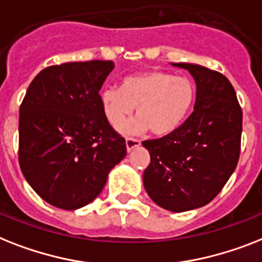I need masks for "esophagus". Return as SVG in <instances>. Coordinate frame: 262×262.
Masks as SVG:
<instances>
[{"label": "esophagus", "instance_id": "34e87169", "mask_svg": "<svg viewBox=\"0 0 262 262\" xmlns=\"http://www.w3.org/2000/svg\"><path fill=\"white\" fill-rule=\"evenodd\" d=\"M125 144H126L127 152H130V150H133L135 148H138V146L141 145V142L138 141V140H136V138H126Z\"/></svg>", "mask_w": 262, "mask_h": 262}]
</instances>
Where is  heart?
Listing matches in <instances>:
<instances>
[{
    "label": "heart",
    "mask_w": 262,
    "mask_h": 262,
    "mask_svg": "<svg viewBox=\"0 0 262 262\" xmlns=\"http://www.w3.org/2000/svg\"><path fill=\"white\" fill-rule=\"evenodd\" d=\"M195 97L196 90L188 78L149 70L125 78L121 87L102 89L99 102L106 120L113 126L118 124L117 130L122 135H138L150 129L155 136H168L186 121ZM135 107L138 117L124 123Z\"/></svg>",
    "instance_id": "heart-1"
}]
</instances>
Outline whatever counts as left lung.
<instances>
[{
  "label": "left lung",
  "instance_id": "left-lung-1",
  "mask_svg": "<svg viewBox=\"0 0 262 262\" xmlns=\"http://www.w3.org/2000/svg\"><path fill=\"white\" fill-rule=\"evenodd\" d=\"M172 66L187 70L195 80V106L173 133L142 142L150 155L142 182L156 205L183 212L210 203L234 172L242 110L226 76L199 64Z\"/></svg>",
  "mask_w": 262,
  "mask_h": 262
}]
</instances>
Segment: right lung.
<instances>
[{
    "mask_svg": "<svg viewBox=\"0 0 262 262\" xmlns=\"http://www.w3.org/2000/svg\"><path fill=\"white\" fill-rule=\"evenodd\" d=\"M112 60L51 66L32 80L20 106L18 161L41 199L63 210L89 205L126 156L102 112L99 90Z\"/></svg>",
    "mask_w": 262,
    "mask_h": 262,
    "instance_id": "obj_1",
    "label": "right lung"
}]
</instances>
